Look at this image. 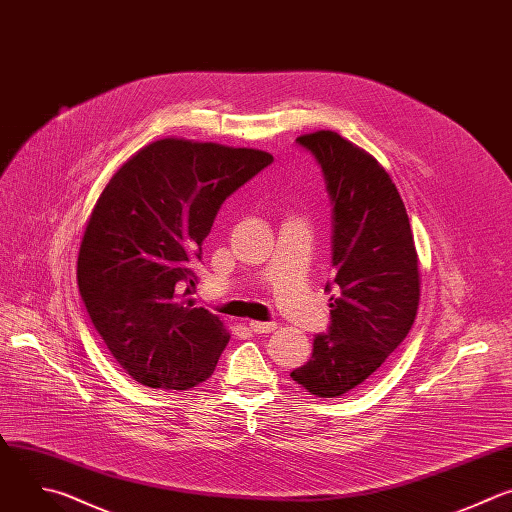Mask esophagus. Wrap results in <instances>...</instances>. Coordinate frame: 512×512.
I'll list each match as a JSON object with an SVG mask.
<instances>
[{
  "instance_id": "esophagus-1",
  "label": "esophagus",
  "mask_w": 512,
  "mask_h": 512,
  "mask_svg": "<svg viewBox=\"0 0 512 512\" xmlns=\"http://www.w3.org/2000/svg\"><path fill=\"white\" fill-rule=\"evenodd\" d=\"M250 331H254L256 335H264V333H272L276 329V323H258V321H250L248 323Z\"/></svg>"
}]
</instances>
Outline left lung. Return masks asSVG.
<instances>
[{
    "label": "left lung",
    "instance_id": "obj_1",
    "mask_svg": "<svg viewBox=\"0 0 512 512\" xmlns=\"http://www.w3.org/2000/svg\"><path fill=\"white\" fill-rule=\"evenodd\" d=\"M319 161L333 201L329 333L290 377L317 397H341L373 375L410 333L420 304V266L401 195L385 167L335 131L296 139ZM325 290H331L327 284Z\"/></svg>",
    "mask_w": 512,
    "mask_h": 512
}]
</instances>
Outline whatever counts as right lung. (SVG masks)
Listing matches in <instances>:
<instances>
[{
	"label": "right lung",
	"mask_w": 512,
	"mask_h": 512,
	"mask_svg": "<svg viewBox=\"0 0 512 512\" xmlns=\"http://www.w3.org/2000/svg\"><path fill=\"white\" fill-rule=\"evenodd\" d=\"M270 163L260 149L165 137L131 155L98 195L78 288L94 329L141 385L181 391L214 373L230 333L187 298L191 266L224 199Z\"/></svg>",
	"instance_id": "1"
}]
</instances>
